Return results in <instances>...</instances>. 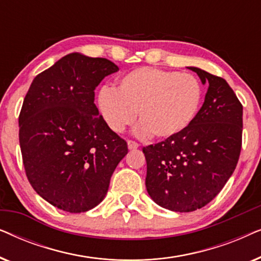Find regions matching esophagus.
<instances>
[{"label":"esophagus","instance_id":"34e87169","mask_svg":"<svg viewBox=\"0 0 261 261\" xmlns=\"http://www.w3.org/2000/svg\"><path fill=\"white\" fill-rule=\"evenodd\" d=\"M127 145H128V148H129V149H137V148L139 147V144H138V142L132 141V140H128Z\"/></svg>","mask_w":261,"mask_h":261}]
</instances>
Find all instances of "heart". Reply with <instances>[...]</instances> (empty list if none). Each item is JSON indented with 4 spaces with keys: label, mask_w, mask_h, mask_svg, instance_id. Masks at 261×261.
I'll return each instance as SVG.
<instances>
[{
    "label": "heart",
    "mask_w": 261,
    "mask_h": 261,
    "mask_svg": "<svg viewBox=\"0 0 261 261\" xmlns=\"http://www.w3.org/2000/svg\"><path fill=\"white\" fill-rule=\"evenodd\" d=\"M202 102V87L190 73L139 67L123 74L116 88L105 87L98 92L97 106L108 127L122 133L134 123L137 134L169 139L192 123Z\"/></svg>",
    "instance_id": "b5f03b06"
}]
</instances>
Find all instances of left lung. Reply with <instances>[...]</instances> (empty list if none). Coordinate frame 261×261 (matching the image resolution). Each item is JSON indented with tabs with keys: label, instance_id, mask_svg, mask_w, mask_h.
<instances>
[{
	"label": "left lung",
	"instance_id": "left-lung-1",
	"mask_svg": "<svg viewBox=\"0 0 261 261\" xmlns=\"http://www.w3.org/2000/svg\"><path fill=\"white\" fill-rule=\"evenodd\" d=\"M208 85L204 103L184 132L144 147L146 189L153 201L177 213L201 209L233 174L241 151L242 106L223 78L195 66Z\"/></svg>",
	"mask_w": 261,
	"mask_h": 261
}]
</instances>
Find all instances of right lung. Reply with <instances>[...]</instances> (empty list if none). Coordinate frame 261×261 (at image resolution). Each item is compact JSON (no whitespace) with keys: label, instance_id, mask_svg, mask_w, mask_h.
Segmentation results:
<instances>
[{"label":"right lung","instance_id":"obj_1","mask_svg":"<svg viewBox=\"0 0 261 261\" xmlns=\"http://www.w3.org/2000/svg\"><path fill=\"white\" fill-rule=\"evenodd\" d=\"M119 67L106 58L70 53L32 82L19 116L28 180L37 194L67 213L103 201L127 142L94 103L95 89Z\"/></svg>","mask_w":261,"mask_h":261}]
</instances>
